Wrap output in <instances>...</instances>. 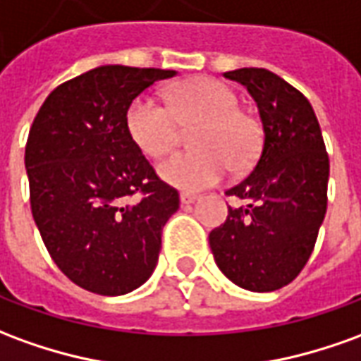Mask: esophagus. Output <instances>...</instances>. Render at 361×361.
<instances>
[{"instance_id": "1", "label": "esophagus", "mask_w": 361, "mask_h": 361, "mask_svg": "<svg viewBox=\"0 0 361 361\" xmlns=\"http://www.w3.org/2000/svg\"><path fill=\"white\" fill-rule=\"evenodd\" d=\"M180 201L183 205H189V203H195L197 201V195L195 193H181Z\"/></svg>"}]
</instances>
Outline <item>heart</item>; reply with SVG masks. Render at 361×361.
Masks as SVG:
<instances>
[{
    "mask_svg": "<svg viewBox=\"0 0 361 361\" xmlns=\"http://www.w3.org/2000/svg\"><path fill=\"white\" fill-rule=\"evenodd\" d=\"M125 125L133 145L148 158L170 154L191 130L195 150L181 152L158 166V176L173 188L213 185L233 168L242 172L256 162L262 128L250 113L238 109V97L215 78H191L168 92V105L152 95H138L128 105Z\"/></svg>",
    "mask_w": 361,
    "mask_h": 361,
    "instance_id": "1",
    "label": "heart"
}]
</instances>
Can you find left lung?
<instances>
[{
    "instance_id": "1",
    "label": "left lung",
    "mask_w": 361,
    "mask_h": 361,
    "mask_svg": "<svg viewBox=\"0 0 361 361\" xmlns=\"http://www.w3.org/2000/svg\"><path fill=\"white\" fill-rule=\"evenodd\" d=\"M224 78L242 84L258 105L264 146L256 168L226 191L242 201L209 234L219 269L248 291L291 283L311 258L326 213L329 154L311 103L266 68Z\"/></svg>"
}]
</instances>
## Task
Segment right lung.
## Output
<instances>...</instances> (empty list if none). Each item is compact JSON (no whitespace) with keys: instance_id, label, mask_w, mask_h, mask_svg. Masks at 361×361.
I'll return each instance as SVG.
<instances>
[{"instance_id":"1","label":"right lung","mask_w":361,"mask_h":361,"mask_svg":"<svg viewBox=\"0 0 361 361\" xmlns=\"http://www.w3.org/2000/svg\"><path fill=\"white\" fill-rule=\"evenodd\" d=\"M172 75L93 68L52 90L32 121L25 146L32 219L60 271L92 293L142 286L180 207V193L156 176L125 125L133 99Z\"/></svg>"}]
</instances>
